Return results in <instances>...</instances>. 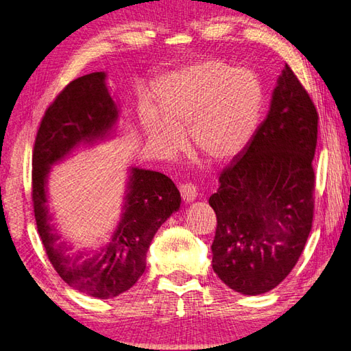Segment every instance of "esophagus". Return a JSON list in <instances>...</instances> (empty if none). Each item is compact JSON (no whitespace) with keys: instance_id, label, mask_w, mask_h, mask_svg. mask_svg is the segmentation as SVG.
I'll return each instance as SVG.
<instances>
[{"instance_id":"1","label":"esophagus","mask_w":351,"mask_h":351,"mask_svg":"<svg viewBox=\"0 0 351 351\" xmlns=\"http://www.w3.org/2000/svg\"><path fill=\"white\" fill-rule=\"evenodd\" d=\"M179 191H181V195L184 202L186 203H191L197 199V188L194 184L191 182H186V184H182L181 186H179Z\"/></svg>"}]
</instances>
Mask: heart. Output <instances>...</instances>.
Returning a JSON list of instances; mask_svg holds the SVG:
<instances>
[{"label":"heart","instance_id":"obj_1","mask_svg":"<svg viewBox=\"0 0 351 351\" xmlns=\"http://www.w3.org/2000/svg\"><path fill=\"white\" fill-rule=\"evenodd\" d=\"M261 80L247 68L208 59L178 69L157 87V112L141 114L152 147L175 152L188 130L197 154L212 163L236 158L252 139L263 108Z\"/></svg>","mask_w":351,"mask_h":351}]
</instances>
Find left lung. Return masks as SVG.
<instances>
[{"instance_id":"obj_1","label":"left lung","mask_w":351,"mask_h":351,"mask_svg":"<svg viewBox=\"0 0 351 351\" xmlns=\"http://www.w3.org/2000/svg\"><path fill=\"white\" fill-rule=\"evenodd\" d=\"M317 121L310 95L286 65L267 119L222 170L209 199L218 221L212 267L236 292L271 291L298 263L313 223Z\"/></svg>"}]
</instances>
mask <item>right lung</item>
Masks as SVG:
<instances>
[{
    "mask_svg": "<svg viewBox=\"0 0 351 351\" xmlns=\"http://www.w3.org/2000/svg\"><path fill=\"white\" fill-rule=\"evenodd\" d=\"M105 73L71 82L44 112L32 152V203L43 246L64 280L99 300L114 298L138 282L145 271L152 237L179 209L181 194L170 178L145 169H132L124 212L105 247L92 255L71 254L51 226L47 208L50 166L80 143L105 138L119 119V108L108 92Z\"/></svg>",
    "mask_w": 351,
    "mask_h": 351,
    "instance_id": "1",
    "label": "right lung"
}]
</instances>
